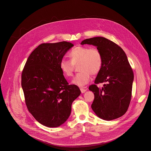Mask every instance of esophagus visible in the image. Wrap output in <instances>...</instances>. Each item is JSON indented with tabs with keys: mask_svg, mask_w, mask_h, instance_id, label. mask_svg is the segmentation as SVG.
<instances>
[{
	"mask_svg": "<svg viewBox=\"0 0 151 151\" xmlns=\"http://www.w3.org/2000/svg\"><path fill=\"white\" fill-rule=\"evenodd\" d=\"M80 90H81V93H84L87 90V89H86V87H81Z\"/></svg>",
	"mask_w": 151,
	"mask_h": 151,
	"instance_id": "esophagus-1",
	"label": "esophagus"
}]
</instances>
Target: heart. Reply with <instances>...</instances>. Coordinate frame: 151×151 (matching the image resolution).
<instances>
[{
    "mask_svg": "<svg viewBox=\"0 0 151 151\" xmlns=\"http://www.w3.org/2000/svg\"><path fill=\"white\" fill-rule=\"evenodd\" d=\"M70 61L62 59L60 62V68L66 77H71L74 65H78L80 71L74 77L72 83L79 86L86 85L91 79V74L96 75L101 70L103 65V57L100 50L94 47L76 46L68 53Z\"/></svg>",
    "mask_w": 151,
    "mask_h": 151,
    "instance_id": "1",
    "label": "heart"
}]
</instances>
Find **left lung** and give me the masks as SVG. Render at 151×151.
<instances>
[{
    "instance_id": "left-lung-1",
    "label": "left lung",
    "mask_w": 151,
    "mask_h": 151,
    "mask_svg": "<svg viewBox=\"0 0 151 151\" xmlns=\"http://www.w3.org/2000/svg\"><path fill=\"white\" fill-rule=\"evenodd\" d=\"M81 44L96 46L103 57V65L95 84L89 86L94 93L92 109L105 120L122 116L129 107L134 80L133 71L125 52L116 43L101 37L86 39ZM102 82L106 84L99 88L96 84Z\"/></svg>"
}]
</instances>
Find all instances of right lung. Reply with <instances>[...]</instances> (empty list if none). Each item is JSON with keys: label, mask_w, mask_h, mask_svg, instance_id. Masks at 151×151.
I'll return each instance as SVG.
<instances>
[{"label": "right lung", "mask_w": 151, "mask_h": 151, "mask_svg": "<svg viewBox=\"0 0 151 151\" xmlns=\"http://www.w3.org/2000/svg\"><path fill=\"white\" fill-rule=\"evenodd\" d=\"M74 45L65 41L42 43L29 56L22 71V86L29 112L40 123L57 127L68 119L73 102L80 95L69 85L60 62Z\"/></svg>", "instance_id": "right-lung-1"}]
</instances>
